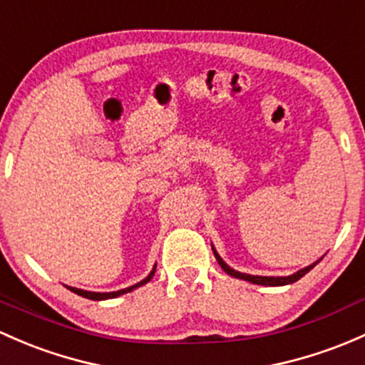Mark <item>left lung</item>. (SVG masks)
Here are the masks:
<instances>
[{"mask_svg":"<svg viewBox=\"0 0 365 365\" xmlns=\"http://www.w3.org/2000/svg\"><path fill=\"white\" fill-rule=\"evenodd\" d=\"M212 250H213V255L215 259H217V262L220 264L222 269L225 271L229 276H232V278H237V279H245V282H250V283H255V285H264V287H283V285H290V283L297 282V279H301L302 276L306 273H309V271L313 269L314 266L318 264V259L317 262L309 264V266L302 267V269H299L297 273L290 274V276H257V274H247V273H240V271L232 269L231 266H227V264L224 262V259H222L220 255H218L217 250H215V247L212 245Z\"/></svg>","mask_w":365,"mask_h":365,"instance_id":"left-lung-1","label":"left lung"}]
</instances>
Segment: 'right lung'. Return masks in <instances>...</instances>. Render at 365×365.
<instances>
[{
	"instance_id": "right-lung-1",
	"label": "right lung",
	"mask_w": 365,
	"mask_h": 365,
	"mask_svg": "<svg viewBox=\"0 0 365 365\" xmlns=\"http://www.w3.org/2000/svg\"><path fill=\"white\" fill-rule=\"evenodd\" d=\"M155 267H157V264L152 267V271H150V273H148L147 278H143V279H141V282L134 283V285L128 287V289L117 290V292H89V290H82V289H76V287H68V285H66V289L71 290L73 294L82 295V297H86V299H91V301H105V299H115V297H118V295H122V294L133 292L134 289H138V287H141V285H145V283L150 282V279L153 278V274H155Z\"/></svg>"
}]
</instances>
